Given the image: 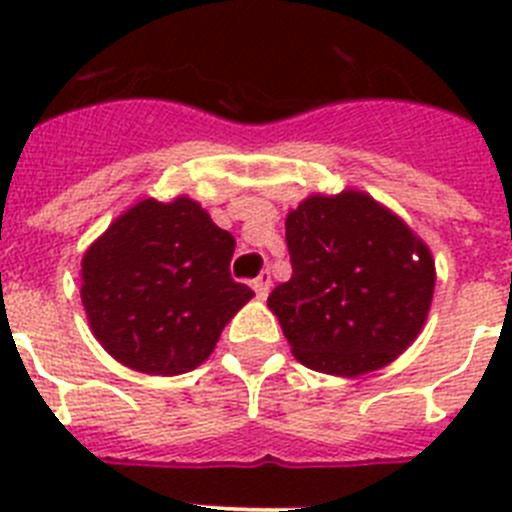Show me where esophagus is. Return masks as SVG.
I'll return each instance as SVG.
<instances>
[{
    "label": "esophagus",
    "mask_w": 512,
    "mask_h": 512,
    "mask_svg": "<svg viewBox=\"0 0 512 512\" xmlns=\"http://www.w3.org/2000/svg\"><path fill=\"white\" fill-rule=\"evenodd\" d=\"M269 289H271V274L269 271H261L259 277L253 279V292L259 300H266L269 297Z\"/></svg>",
    "instance_id": "esophagus-1"
}]
</instances>
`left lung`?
I'll return each mask as SVG.
<instances>
[{"instance_id": "1", "label": "left lung", "mask_w": 512, "mask_h": 512, "mask_svg": "<svg viewBox=\"0 0 512 512\" xmlns=\"http://www.w3.org/2000/svg\"><path fill=\"white\" fill-rule=\"evenodd\" d=\"M289 282L269 310L307 369L359 377L418 338L436 264L418 235L369 194H312L287 215Z\"/></svg>"}]
</instances>
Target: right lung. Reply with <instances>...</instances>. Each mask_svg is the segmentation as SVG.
<instances>
[{"label":"right lung","instance_id":"right-lung-1","mask_svg":"<svg viewBox=\"0 0 512 512\" xmlns=\"http://www.w3.org/2000/svg\"><path fill=\"white\" fill-rule=\"evenodd\" d=\"M235 238L189 197L140 200L81 259V302L104 351L135 372H192L253 297L233 282Z\"/></svg>","mask_w":512,"mask_h":512}]
</instances>
